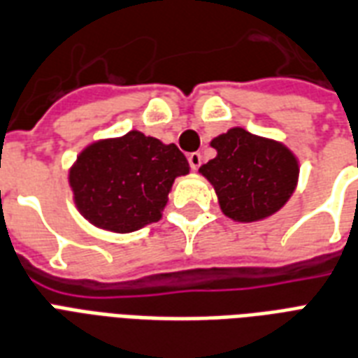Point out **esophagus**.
Returning a JSON list of instances; mask_svg holds the SVG:
<instances>
[{
    "label": "esophagus",
    "mask_w": 358,
    "mask_h": 358,
    "mask_svg": "<svg viewBox=\"0 0 358 358\" xmlns=\"http://www.w3.org/2000/svg\"><path fill=\"white\" fill-rule=\"evenodd\" d=\"M188 162H190V168H192V170H198L199 166H201V155L190 153L188 155Z\"/></svg>",
    "instance_id": "34e87169"
}]
</instances>
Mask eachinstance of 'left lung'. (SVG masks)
<instances>
[{
  "label": "left lung",
  "instance_id": "1",
  "mask_svg": "<svg viewBox=\"0 0 358 358\" xmlns=\"http://www.w3.org/2000/svg\"><path fill=\"white\" fill-rule=\"evenodd\" d=\"M217 157L199 168L215 187L224 215L254 222L273 215L289 199L299 177L289 149L245 129H231L210 141Z\"/></svg>",
  "mask_w": 358,
  "mask_h": 358
}]
</instances>
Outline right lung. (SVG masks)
<instances>
[{
	"mask_svg": "<svg viewBox=\"0 0 358 358\" xmlns=\"http://www.w3.org/2000/svg\"><path fill=\"white\" fill-rule=\"evenodd\" d=\"M187 157L176 143L132 130L96 141L71 170L78 210L93 226L129 234L160 220L176 177L188 173Z\"/></svg>",
	"mask_w": 358,
	"mask_h": 358,
	"instance_id": "1",
	"label": "right lung"
}]
</instances>
